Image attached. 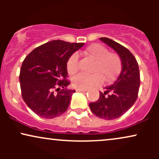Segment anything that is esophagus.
Instances as JSON below:
<instances>
[{"label": "esophagus", "mask_w": 159, "mask_h": 159, "mask_svg": "<svg viewBox=\"0 0 159 159\" xmlns=\"http://www.w3.org/2000/svg\"><path fill=\"white\" fill-rule=\"evenodd\" d=\"M76 91H78V92L85 93V92H87V90H81V89H76Z\"/></svg>", "instance_id": "esophagus-1"}]
</instances>
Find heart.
Returning <instances> with one entry per match:
<instances>
[{
    "mask_svg": "<svg viewBox=\"0 0 159 159\" xmlns=\"http://www.w3.org/2000/svg\"><path fill=\"white\" fill-rule=\"evenodd\" d=\"M84 54L94 60L93 74L80 73L72 79L74 87L81 90H88L99 85L102 81L111 82L117 77L121 70L122 63L117 54L109 52L102 45L94 43L85 49ZM78 54L74 53L68 58L66 69L69 74L74 75L78 70Z\"/></svg>",
    "mask_w": 159,
    "mask_h": 159,
    "instance_id": "obj_1",
    "label": "heart"
}]
</instances>
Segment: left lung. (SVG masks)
Here are the masks:
<instances>
[{
	"label": "left lung",
	"mask_w": 159,
	"mask_h": 159,
	"mask_svg": "<svg viewBox=\"0 0 159 159\" xmlns=\"http://www.w3.org/2000/svg\"><path fill=\"white\" fill-rule=\"evenodd\" d=\"M117 52L121 59L122 71L117 79L104 93L100 92L97 101L90 103L96 116L104 120H114L125 114L138 98L140 87V71L135 57L129 49L114 40L100 38Z\"/></svg>",
	"instance_id": "left-lung-1"
}]
</instances>
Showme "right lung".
I'll use <instances>...</instances> for the list:
<instances>
[{
    "mask_svg": "<svg viewBox=\"0 0 159 159\" xmlns=\"http://www.w3.org/2000/svg\"><path fill=\"white\" fill-rule=\"evenodd\" d=\"M84 44L52 40L34 49L25 58L19 75L21 96L38 116L52 119L68 109L75 91L66 89L70 84L66 63Z\"/></svg>",
    "mask_w": 159,
    "mask_h": 159,
    "instance_id": "add662e5",
    "label": "right lung"
}]
</instances>
